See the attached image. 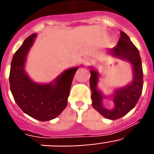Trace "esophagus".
Returning a JSON list of instances; mask_svg holds the SVG:
<instances>
[{
	"label": "esophagus",
	"mask_w": 154,
	"mask_h": 154,
	"mask_svg": "<svg viewBox=\"0 0 154 154\" xmlns=\"http://www.w3.org/2000/svg\"><path fill=\"white\" fill-rule=\"evenodd\" d=\"M92 62V59L90 58H83V60H82V64L84 65H89Z\"/></svg>",
	"instance_id": "1"
}]
</instances>
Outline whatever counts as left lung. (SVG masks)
Segmentation results:
<instances>
[{"instance_id": "left-lung-1", "label": "left lung", "mask_w": 154, "mask_h": 154, "mask_svg": "<svg viewBox=\"0 0 154 154\" xmlns=\"http://www.w3.org/2000/svg\"><path fill=\"white\" fill-rule=\"evenodd\" d=\"M115 57L129 62L133 67V78L130 84L125 87L115 90L112 99L115 107L109 110L103 107L102 105L103 95L97 89V82L99 73L95 70H91V77L89 79L90 89L92 90V106L105 118L109 119H119L130 112L135 107L140 97L143 85V72L141 58L137 48L129 36L125 32L121 31L120 38L117 45L109 51Z\"/></svg>"}]
</instances>
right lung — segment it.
<instances>
[{
    "label": "right lung",
    "instance_id": "right-lung-1",
    "mask_svg": "<svg viewBox=\"0 0 154 154\" xmlns=\"http://www.w3.org/2000/svg\"><path fill=\"white\" fill-rule=\"evenodd\" d=\"M36 34L28 37L14 53L11 65V91L23 112L34 119L48 121L55 119L67 106L73 77L78 67L67 69L48 84L33 82L24 72L28 51Z\"/></svg>",
    "mask_w": 154,
    "mask_h": 154
}]
</instances>
